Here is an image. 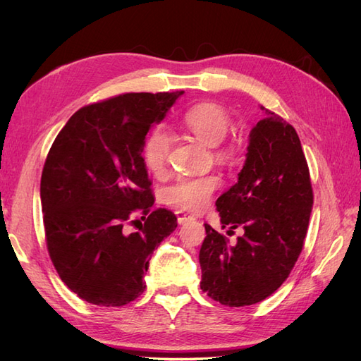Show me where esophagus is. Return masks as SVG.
<instances>
[{
    "mask_svg": "<svg viewBox=\"0 0 361 361\" xmlns=\"http://www.w3.org/2000/svg\"><path fill=\"white\" fill-rule=\"evenodd\" d=\"M176 216H178V223H179V224H185V223L192 220V218H194L191 214L185 212V211H182V209L176 211Z\"/></svg>",
    "mask_w": 361,
    "mask_h": 361,
    "instance_id": "1",
    "label": "esophagus"
}]
</instances>
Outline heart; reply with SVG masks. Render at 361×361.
<instances>
[{
    "label": "heart",
    "instance_id": "1",
    "mask_svg": "<svg viewBox=\"0 0 361 361\" xmlns=\"http://www.w3.org/2000/svg\"><path fill=\"white\" fill-rule=\"evenodd\" d=\"M231 116L224 108L212 102L194 105L182 116V125L207 146L220 145L231 129ZM171 147L173 138L167 129L157 128L147 135L141 154L146 169L152 174L162 176L167 171ZM233 154V146L216 150V157L220 159H231ZM218 187H220V179L216 176L185 178L171 185L166 192V199L170 204L178 206L183 211L202 212L209 204Z\"/></svg>",
    "mask_w": 361,
    "mask_h": 361
}]
</instances>
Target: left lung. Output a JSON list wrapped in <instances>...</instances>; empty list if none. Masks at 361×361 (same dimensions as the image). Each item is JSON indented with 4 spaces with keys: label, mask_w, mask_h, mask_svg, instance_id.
<instances>
[{
    "label": "left lung",
    "mask_w": 361,
    "mask_h": 361,
    "mask_svg": "<svg viewBox=\"0 0 361 361\" xmlns=\"http://www.w3.org/2000/svg\"><path fill=\"white\" fill-rule=\"evenodd\" d=\"M238 182L216 200L223 227H243L236 244L204 224L200 289L228 307L256 304L274 293L297 262L313 206L310 173L297 130L260 106Z\"/></svg>",
    "instance_id": "8db88e82"
}]
</instances>
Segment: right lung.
Returning <instances> with one entry per match:
<instances>
[{"instance_id": "1", "label": "right lung", "mask_w": 361, "mask_h": 361, "mask_svg": "<svg viewBox=\"0 0 361 361\" xmlns=\"http://www.w3.org/2000/svg\"><path fill=\"white\" fill-rule=\"evenodd\" d=\"M182 93H123L85 105L49 149L40 180L48 253L64 285L87 302L134 301L146 289L152 253L178 227L171 211L152 209L141 150Z\"/></svg>"}]
</instances>
